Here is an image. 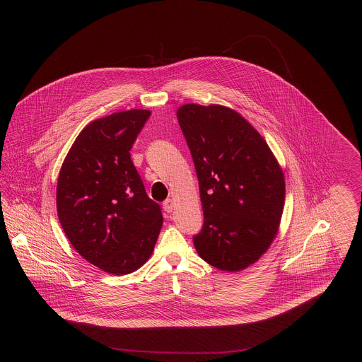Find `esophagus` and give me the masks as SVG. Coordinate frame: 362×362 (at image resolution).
<instances>
[{"instance_id": "obj_1", "label": "esophagus", "mask_w": 362, "mask_h": 362, "mask_svg": "<svg viewBox=\"0 0 362 362\" xmlns=\"http://www.w3.org/2000/svg\"><path fill=\"white\" fill-rule=\"evenodd\" d=\"M163 206H164V210H165L167 213H173V207H175L173 206V199H167V201H164Z\"/></svg>"}]
</instances>
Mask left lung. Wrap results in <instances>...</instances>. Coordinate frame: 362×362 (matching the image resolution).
I'll return each mask as SVG.
<instances>
[{"label": "left lung", "instance_id": "left-lung-1", "mask_svg": "<svg viewBox=\"0 0 362 362\" xmlns=\"http://www.w3.org/2000/svg\"><path fill=\"white\" fill-rule=\"evenodd\" d=\"M176 117L205 217L195 250L216 269L241 272L276 239L285 205L282 168L258 130L229 107L183 104Z\"/></svg>", "mask_w": 362, "mask_h": 362}]
</instances>
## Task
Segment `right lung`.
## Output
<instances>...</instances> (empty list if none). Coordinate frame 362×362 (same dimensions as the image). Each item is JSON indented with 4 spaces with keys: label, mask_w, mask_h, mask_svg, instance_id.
<instances>
[{
    "label": "right lung",
    "mask_w": 362,
    "mask_h": 362,
    "mask_svg": "<svg viewBox=\"0 0 362 362\" xmlns=\"http://www.w3.org/2000/svg\"><path fill=\"white\" fill-rule=\"evenodd\" d=\"M149 115L134 108L88 123L57 182V213L70 244L114 276L146 263L163 225L161 209L146 195L130 157Z\"/></svg>",
    "instance_id": "add662e5"
}]
</instances>
